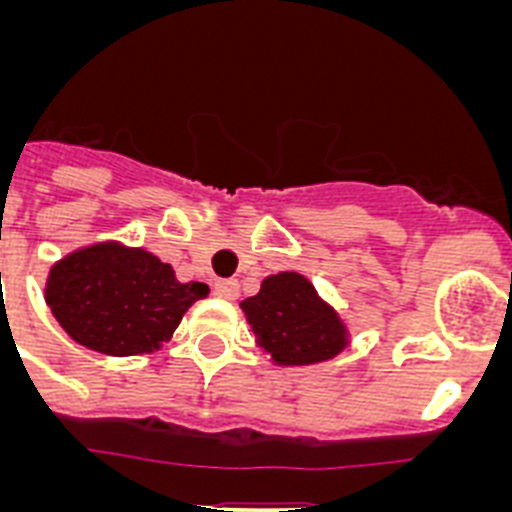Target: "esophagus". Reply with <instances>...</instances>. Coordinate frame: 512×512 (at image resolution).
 I'll return each mask as SVG.
<instances>
[{
	"instance_id": "obj_1",
	"label": "esophagus",
	"mask_w": 512,
	"mask_h": 512,
	"mask_svg": "<svg viewBox=\"0 0 512 512\" xmlns=\"http://www.w3.org/2000/svg\"><path fill=\"white\" fill-rule=\"evenodd\" d=\"M238 292H241V284L235 279H217L215 282V295L223 297V300H235Z\"/></svg>"
}]
</instances>
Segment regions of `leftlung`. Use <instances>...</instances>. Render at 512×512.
I'll use <instances>...</instances> for the list:
<instances>
[{"instance_id": "obj_1", "label": "left lung", "mask_w": 512, "mask_h": 512, "mask_svg": "<svg viewBox=\"0 0 512 512\" xmlns=\"http://www.w3.org/2000/svg\"><path fill=\"white\" fill-rule=\"evenodd\" d=\"M253 341L274 366H312L336 359L351 346L341 312L300 271H277L241 302Z\"/></svg>"}]
</instances>
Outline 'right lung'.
<instances>
[{"label":"right lung","mask_w":512,"mask_h":512,"mask_svg":"<svg viewBox=\"0 0 512 512\" xmlns=\"http://www.w3.org/2000/svg\"><path fill=\"white\" fill-rule=\"evenodd\" d=\"M205 282H179L148 248L97 241L66 253L45 277V305L71 341L104 356L153 354L182 315L205 300Z\"/></svg>","instance_id":"right-lung-1"}]
</instances>
